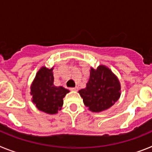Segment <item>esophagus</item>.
<instances>
[{"label":"esophagus","instance_id":"obj_1","mask_svg":"<svg viewBox=\"0 0 152 152\" xmlns=\"http://www.w3.org/2000/svg\"><path fill=\"white\" fill-rule=\"evenodd\" d=\"M77 90H78V88H77V87H75V88H71V91H77Z\"/></svg>","mask_w":152,"mask_h":152}]
</instances>
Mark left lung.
Wrapping results in <instances>:
<instances>
[{
    "label": "left lung",
    "instance_id": "left-lung-1",
    "mask_svg": "<svg viewBox=\"0 0 152 152\" xmlns=\"http://www.w3.org/2000/svg\"><path fill=\"white\" fill-rule=\"evenodd\" d=\"M84 104L90 111L100 113L110 108L121 95V85L116 75L108 67L100 64L91 68L86 88L78 91Z\"/></svg>",
    "mask_w": 152,
    "mask_h": 152
}]
</instances>
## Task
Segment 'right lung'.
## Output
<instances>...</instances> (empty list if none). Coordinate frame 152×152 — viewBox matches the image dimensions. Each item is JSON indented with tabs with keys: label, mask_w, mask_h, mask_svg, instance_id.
I'll return each mask as SVG.
<instances>
[{
	"label": "right lung",
	"mask_w": 152,
	"mask_h": 152,
	"mask_svg": "<svg viewBox=\"0 0 152 152\" xmlns=\"http://www.w3.org/2000/svg\"><path fill=\"white\" fill-rule=\"evenodd\" d=\"M53 69V67H42L36 73L30 87L33 104L39 110L48 114H56L61 110L63 98L69 93L68 89L61 86L55 85Z\"/></svg>",
	"instance_id": "obj_1"
}]
</instances>
